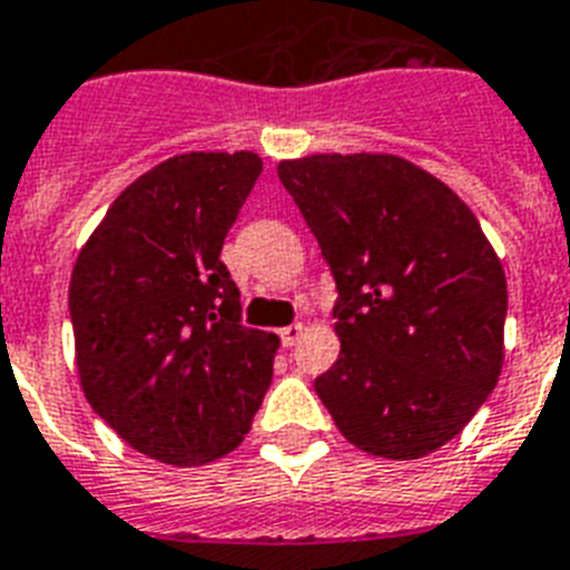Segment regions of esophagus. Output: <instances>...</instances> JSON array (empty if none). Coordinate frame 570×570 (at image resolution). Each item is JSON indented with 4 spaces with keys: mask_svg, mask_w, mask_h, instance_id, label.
Segmentation results:
<instances>
[{
    "mask_svg": "<svg viewBox=\"0 0 570 570\" xmlns=\"http://www.w3.org/2000/svg\"><path fill=\"white\" fill-rule=\"evenodd\" d=\"M303 323H291V326L279 328V337H282V346H296L299 337H303Z\"/></svg>",
    "mask_w": 570,
    "mask_h": 570,
    "instance_id": "1",
    "label": "esophagus"
}]
</instances>
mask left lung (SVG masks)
I'll list each match as a JSON object with an SVG mask.
<instances>
[{"label": "left lung", "instance_id": "1", "mask_svg": "<svg viewBox=\"0 0 570 570\" xmlns=\"http://www.w3.org/2000/svg\"><path fill=\"white\" fill-rule=\"evenodd\" d=\"M337 285L341 355L314 381L366 454L425 458L460 434L504 364L507 276L474 212L393 154L282 159Z\"/></svg>", "mask_w": 570, "mask_h": 570}]
</instances>
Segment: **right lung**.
<instances>
[{
  "label": "right lung",
  "instance_id": "obj_1",
  "mask_svg": "<svg viewBox=\"0 0 570 570\" xmlns=\"http://www.w3.org/2000/svg\"><path fill=\"white\" fill-rule=\"evenodd\" d=\"M262 174L253 150H189L121 191L69 282L92 411L145 458L204 465L238 449L279 337L242 326L220 247Z\"/></svg>",
  "mask_w": 570,
  "mask_h": 570
}]
</instances>
